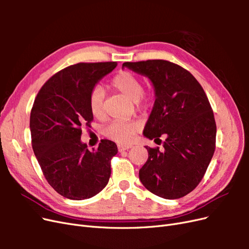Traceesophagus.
<instances>
[{
  "instance_id": "34e87169",
  "label": "esophagus",
  "mask_w": 249,
  "mask_h": 249,
  "mask_svg": "<svg viewBox=\"0 0 249 249\" xmlns=\"http://www.w3.org/2000/svg\"><path fill=\"white\" fill-rule=\"evenodd\" d=\"M132 144H126V145H124V144H118V152H124V150H127L132 148Z\"/></svg>"
}]
</instances>
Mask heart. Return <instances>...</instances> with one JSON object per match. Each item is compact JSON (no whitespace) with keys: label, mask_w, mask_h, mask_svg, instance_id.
Segmentation results:
<instances>
[{"label":"heart","mask_w":249,"mask_h":249,"mask_svg":"<svg viewBox=\"0 0 249 249\" xmlns=\"http://www.w3.org/2000/svg\"><path fill=\"white\" fill-rule=\"evenodd\" d=\"M111 85L126 99L134 102L137 106H143L147 99L143 94V86L140 79L130 71H120L112 79ZM105 91L101 85L92 88L89 95V107L92 115L96 118L105 116ZM138 130V124L134 122H113L104 130L105 135L118 143H129Z\"/></svg>","instance_id":"b5f03b06"}]
</instances>
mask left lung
<instances>
[{"mask_svg": "<svg viewBox=\"0 0 249 249\" xmlns=\"http://www.w3.org/2000/svg\"><path fill=\"white\" fill-rule=\"evenodd\" d=\"M152 82L156 101L143 135L166 139L163 149L150 148L139 178L148 191L177 199L195 189L214 155L216 124L208 97L197 80L166 60L124 62Z\"/></svg>", "mask_w": 249, "mask_h": 249, "instance_id": "left-lung-1", "label": "left lung"}]
</instances>
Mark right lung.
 <instances>
[{
	"mask_svg": "<svg viewBox=\"0 0 249 249\" xmlns=\"http://www.w3.org/2000/svg\"><path fill=\"white\" fill-rule=\"evenodd\" d=\"M116 65H71L44 83L34 101L30 116L34 154L48 183L66 198H90L109 182L116 144L104 139L97 149L88 150L81 141V126H89L93 119L89 107L92 88Z\"/></svg>",
	"mask_w": 249,
	"mask_h": 249,
	"instance_id": "add662e5",
	"label": "right lung"
}]
</instances>
